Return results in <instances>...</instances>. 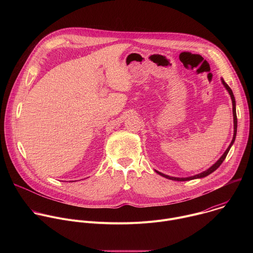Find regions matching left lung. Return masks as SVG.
<instances>
[{
	"mask_svg": "<svg viewBox=\"0 0 253 253\" xmlns=\"http://www.w3.org/2000/svg\"><path fill=\"white\" fill-rule=\"evenodd\" d=\"M221 82H222L223 86L226 88V90L228 91V93H229V95H230V97H231V100H232V112H233V124H234L233 138H232V141H231V143H230V145H229L228 148L226 149V151H225V152L223 153V155L218 159L217 162L214 163V164H213L210 168H208L207 170H205V171H203V172H201V173H199V174H197V175L190 176V177H185V178H179V177H171V176L165 175V174H163V173H161V172L155 170L159 175H161V176H163V177H165V178H167V179H170V180H175V181H187V180H192V179H197V178L206 177L207 175L211 174L212 172H214L216 169H217V168L221 165V163L224 161V159L226 158V156H227V154H228V152H229V150H230V148H231V146H232V144H233L234 141H235L236 132H237V116H236V108H235V98H234V95H233V93H232V90H231L230 87L224 82L223 79H221Z\"/></svg>",
	"mask_w": 253,
	"mask_h": 253,
	"instance_id": "1",
	"label": "left lung"
}]
</instances>
